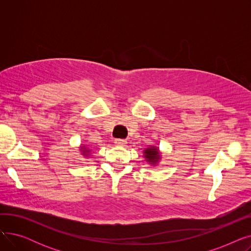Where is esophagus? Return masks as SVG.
I'll list each match as a JSON object with an SVG mask.
<instances>
[{
    "instance_id": "obj_1",
    "label": "esophagus",
    "mask_w": 251,
    "mask_h": 251,
    "mask_svg": "<svg viewBox=\"0 0 251 251\" xmlns=\"http://www.w3.org/2000/svg\"><path fill=\"white\" fill-rule=\"evenodd\" d=\"M115 143L118 147H124L127 142L124 139H115Z\"/></svg>"
}]
</instances>
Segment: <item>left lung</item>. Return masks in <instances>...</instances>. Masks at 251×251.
<instances>
[{
  "instance_id": "8db88e82",
  "label": "left lung",
  "mask_w": 251,
  "mask_h": 251,
  "mask_svg": "<svg viewBox=\"0 0 251 251\" xmlns=\"http://www.w3.org/2000/svg\"><path fill=\"white\" fill-rule=\"evenodd\" d=\"M143 157L146 159L147 163L151 166H157L162 161V152L160 151L159 148L154 146L148 147L147 149L143 150Z\"/></svg>"
}]
</instances>
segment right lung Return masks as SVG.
Returning a JSON list of instances; mask_svg holds the SVG:
<instances>
[{"instance_id": "right-lung-1", "label": "right lung", "mask_w": 251, "mask_h": 251, "mask_svg": "<svg viewBox=\"0 0 251 251\" xmlns=\"http://www.w3.org/2000/svg\"><path fill=\"white\" fill-rule=\"evenodd\" d=\"M79 151H80V153L84 156V157H86V159H88L89 157V155L91 154V152H92V151H91V149H89L86 144H81L80 146V148H79Z\"/></svg>"}]
</instances>
